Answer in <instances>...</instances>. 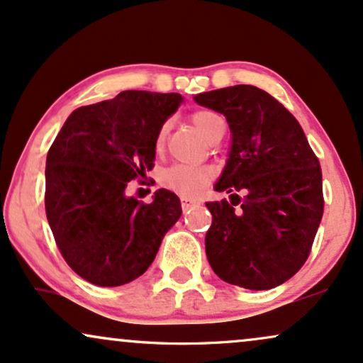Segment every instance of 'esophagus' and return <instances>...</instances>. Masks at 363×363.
<instances>
[{
    "label": "esophagus",
    "instance_id": "34e87169",
    "mask_svg": "<svg viewBox=\"0 0 363 363\" xmlns=\"http://www.w3.org/2000/svg\"><path fill=\"white\" fill-rule=\"evenodd\" d=\"M199 206H200L199 200H195V199H185V197L182 199V208H183V212L190 211V208L199 207Z\"/></svg>",
    "mask_w": 363,
    "mask_h": 363
}]
</instances>
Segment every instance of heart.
<instances>
[{"mask_svg": "<svg viewBox=\"0 0 363 363\" xmlns=\"http://www.w3.org/2000/svg\"><path fill=\"white\" fill-rule=\"evenodd\" d=\"M190 118L206 140L214 139L220 130H224V121L211 110H197L190 115ZM166 132H168V125L164 123L157 134V147L164 144ZM212 178H214V168L207 164H173L161 173V183L164 189L172 190L182 197L197 195Z\"/></svg>", "mask_w": 363, "mask_h": 363, "instance_id": "obj_1", "label": "heart"}]
</instances>
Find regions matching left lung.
<instances>
[{
  "label": "left lung",
  "mask_w": 363,
  "mask_h": 363,
  "mask_svg": "<svg viewBox=\"0 0 363 363\" xmlns=\"http://www.w3.org/2000/svg\"><path fill=\"white\" fill-rule=\"evenodd\" d=\"M195 101L224 113L233 135L214 186L233 191L231 202L206 203L212 214L206 234L208 263L228 284L274 289L301 270L321 223L318 156L296 117L263 89L236 84L200 93Z\"/></svg>",
  "instance_id": "obj_1"
}]
</instances>
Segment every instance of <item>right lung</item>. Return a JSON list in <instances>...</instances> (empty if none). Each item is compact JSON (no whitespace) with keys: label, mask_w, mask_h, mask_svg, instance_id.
<instances>
[{"label":"right lung","mask_w":363,"mask_h":363,"mask_svg":"<svg viewBox=\"0 0 363 363\" xmlns=\"http://www.w3.org/2000/svg\"><path fill=\"white\" fill-rule=\"evenodd\" d=\"M182 96L129 91L76 108L45 163V214L72 270L100 287L135 280L155 259L182 203L160 189L144 203L127 197L129 182L152 169L156 139Z\"/></svg>","instance_id":"right-lung-1"}]
</instances>
